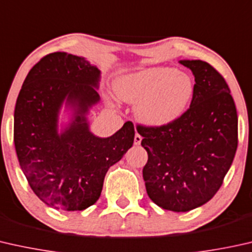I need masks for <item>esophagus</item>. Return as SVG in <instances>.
Masks as SVG:
<instances>
[{
  "instance_id": "34e87169",
  "label": "esophagus",
  "mask_w": 252,
  "mask_h": 252,
  "mask_svg": "<svg viewBox=\"0 0 252 252\" xmlns=\"http://www.w3.org/2000/svg\"><path fill=\"white\" fill-rule=\"evenodd\" d=\"M141 141H142V136L138 133L135 134L134 136V144L135 145H140L141 144Z\"/></svg>"
}]
</instances>
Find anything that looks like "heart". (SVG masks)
<instances>
[{"label":"heart","instance_id":"heart-1","mask_svg":"<svg viewBox=\"0 0 252 252\" xmlns=\"http://www.w3.org/2000/svg\"><path fill=\"white\" fill-rule=\"evenodd\" d=\"M120 100L135 102L134 114L144 125H169L184 114L194 93L185 72L169 67H151L123 76L114 83Z\"/></svg>","mask_w":252,"mask_h":252}]
</instances>
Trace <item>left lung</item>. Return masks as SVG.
<instances>
[{"mask_svg":"<svg viewBox=\"0 0 252 252\" xmlns=\"http://www.w3.org/2000/svg\"><path fill=\"white\" fill-rule=\"evenodd\" d=\"M194 76L189 108L161 127L137 126L148 152L147 193L175 213L195 209L216 194L238 148V115L227 83L201 60H180Z\"/></svg>","mask_w":252,"mask_h":252,"instance_id":"8db88e82","label":"left lung"}]
</instances>
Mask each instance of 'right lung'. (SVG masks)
<instances>
[{"label":"right lung","mask_w":252,"mask_h":252,"mask_svg":"<svg viewBox=\"0 0 252 252\" xmlns=\"http://www.w3.org/2000/svg\"><path fill=\"white\" fill-rule=\"evenodd\" d=\"M101 71L83 57L47 54L28 72L14 109V147L36 195L54 209L84 210L100 198L104 176L134 142V125L109 137L90 130V109L100 102ZM64 104L69 123L59 130Z\"/></svg>","instance_id":"obj_1"}]
</instances>
